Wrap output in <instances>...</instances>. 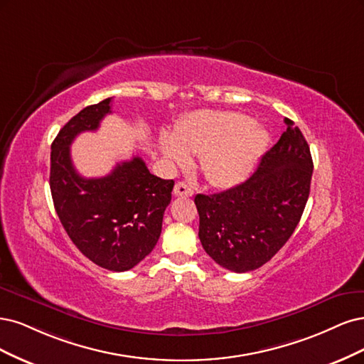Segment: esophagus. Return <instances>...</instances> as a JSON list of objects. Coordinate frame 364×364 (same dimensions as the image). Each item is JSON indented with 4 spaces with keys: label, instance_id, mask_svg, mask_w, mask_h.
Here are the masks:
<instances>
[{
    "label": "esophagus",
    "instance_id": "1",
    "mask_svg": "<svg viewBox=\"0 0 364 364\" xmlns=\"http://www.w3.org/2000/svg\"><path fill=\"white\" fill-rule=\"evenodd\" d=\"M173 195L189 198V196L193 195V191H192V187L189 184L184 183V181H180V183L175 184V187H173Z\"/></svg>",
    "mask_w": 364,
    "mask_h": 364
}]
</instances>
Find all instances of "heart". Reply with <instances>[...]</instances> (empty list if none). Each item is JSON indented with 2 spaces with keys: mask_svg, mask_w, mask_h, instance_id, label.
Returning <instances> with one entry per match:
<instances>
[{
  "mask_svg": "<svg viewBox=\"0 0 364 364\" xmlns=\"http://www.w3.org/2000/svg\"><path fill=\"white\" fill-rule=\"evenodd\" d=\"M161 152L175 166L199 156V169L215 187L242 183L267 144L264 128L236 112L203 110L187 114L172 136H161Z\"/></svg>",
  "mask_w": 364,
  "mask_h": 364,
  "instance_id": "b5f03b06",
  "label": "heart"
}]
</instances>
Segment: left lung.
Instances as JSON below:
<instances>
[{
	"instance_id": "obj_1",
	"label": "left lung",
	"mask_w": 364,
	"mask_h": 364,
	"mask_svg": "<svg viewBox=\"0 0 364 364\" xmlns=\"http://www.w3.org/2000/svg\"><path fill=\"white\" fill-rule=\"evenodd\" d=\"M245 183L196 195L199 240L222 267L250 272L267 263L295 231L313 173L310 146L293 121Z\"/></svg>"
}]
</instances>
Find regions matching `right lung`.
<instances>
[{"label": "right lung", "mask_w": 364, "mask_h": 364, "mask_svg": "<svg viewBox=\"0 0 364 364\" xmlns=\"http://www.w3.org/2000/svg\"><path fill=\"white\" fill-rule=\"evenodd\" d=\"M109 113L112 98L87 105L58 132L51 145L50 187L57 216L81 254L107 271L124 272L159 242L173 180L152 175L137 156L105 177H81L71 144L80 133L98 130Z\"/></svg>", "instance_id": "1"}]
</instances>
